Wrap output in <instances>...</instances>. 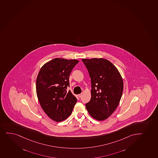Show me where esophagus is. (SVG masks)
I'll use <instances>...</instances> for the list:
<instances>
[{"label": "esophagus", "instance_id": "esophagus-1", "mask_svg": "<svg viewBox=\"0 0 158 158\" xmlns=\"http://www.w3.org/2000/svg\"><path fill=\"white\" fill-rule=\"evenodd\" d=\"M82 96V94H78V97H79V98L81 97Z\"/></svg>", "mask_w": 158, "mask_h": 158}]
</instances>
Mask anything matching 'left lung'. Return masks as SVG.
<instances>
[{
	"mask_svg": "<svg viewBox=\"0 0 158 158\" xmlns=\"http://www.w3.org/2000/svg\"><path fill=\"white\" fill-rule=\"evenodd\" d=\"M91 82L90 101L85 108L97 120L107 119L119 105L123 90V82L117 68L103 58L82 59Z\"/></svg>",
	"mask_w": 158,
	"mask_h": 158,
	"instance_id": "8db88e82",
	"label": "left lung"
}]
</instances>
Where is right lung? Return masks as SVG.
<instances>
[{"label": "right lung", "instance_id": "right-lung-1", "mask_svg": "<svg viewBox=\"0 0 158 158\" xmlns=\"http://www.w3.org/2000/svg\"><path fill=\"white\" fill-rule=\"evenodd\" d=\"M79 61L55 58L41 68L36 80L40 105L50 118L61 122L70 115L77 99L69 87V76Z\"/></svg>", "mask_w": 158, "mask_h": 158}]
</instances>
